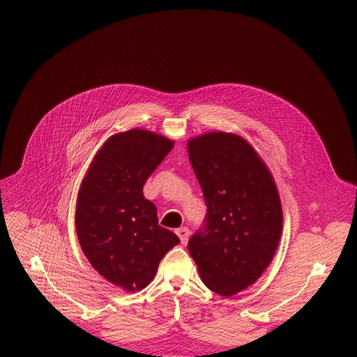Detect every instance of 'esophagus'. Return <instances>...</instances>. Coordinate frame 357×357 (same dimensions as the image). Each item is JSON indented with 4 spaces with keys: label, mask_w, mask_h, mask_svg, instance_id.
Wrapping results in <instances>:
<instances>
[{
    "label": "esophagus",
    "mask_w": 357,
    "mask_h": 357,
    "mask_svg": "<svg viewBox=\"0 0 357 357\" xmlns=\"http://www.w3.org/2000/svg\"><path fill=\"white\" fill-rule=\"evenodd\" d=\"M176 234L178 235L183 245H185L188 242V236H190V229L188 228H185V227L178 228V229H176Z\"/></svg>",
    "instance_id": "34e87169"
}]
</instances>
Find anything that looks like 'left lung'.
Masks as SVG:
<instances>
[{"label":"left lung","mask_w":357,"mask_h":357,"mask_svg":"<svg viewBox=\"0 0 357 357\" xmlns=\"http://www.w3.org/2000/svg\"><path fill=\"white\" fill-rule=\"evenodd\" d=\"M188 153L207 206L188 252L204 284L229 297L253 284L273 258L283 227L279 194L265 163L236 135L199 136Z\"/></svg>","instance_id":"left-lung-1"}]
</instances>
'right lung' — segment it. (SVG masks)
Returning <instances> with one entry per match:
<instances>
[{
  "mask_svg": "<svg viewBox=\"0 0 357 357\" xmlns=\"http://www.w3.org/2000/svg\"><path fill=\"white\" fill-rule=\"evenodd\" d=\"M173 142L132 129L109 137L78 194L75 228L84 255L104 279L128 291L144 289L180 239L158 224L143 187Z\"/></svg>",
  "mask_w": 357,
  "mask_h": 357,
  "instance_id": "1",
  "label": "right lung"
}]
</instances>
